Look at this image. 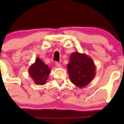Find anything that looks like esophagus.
I'll list each match as a JSON object with an SVG mask.
<instances>
[{
  "mask_svg": "<svg viewBox=\"0 0 124 124\" xmlns=\"http://www.w3.org/2000/svg\"><path fill=\"white\" fill-rule=\"evenodd\" d=\"M56 66L58 68H61V63H60L59 62H56Z\"/></svg>",
  "mask_w": 124,
  "mask_h": 124,
  "instance_id": "esophagus-1",
  "label": "esophagus"
}]
</instances>
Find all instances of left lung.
Wrapping results in <instances>:
<instances>
[{
	"label": "left lung",
	"instance_id": "1",
	"mask_svg": "<svg viewBox=\"0 0 124 124\" xmlns=\"http://www.w3.org/2000/svg\"><path fill=\"white\" fill-rule=\"evenodd\" d=\"M68 66L71 81L80 88L85 87L96 75V66L93 60L85 54L73 53Z\"/></svg>",
	"mask_w": 124,
	"mask_h": 124
}]
</instances>
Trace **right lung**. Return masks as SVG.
<instances>
[{
    "label": "right lung",
    "mask_w": 124,
    "mask_h": 124,
    "mask_svg": "<svg viewBox=\"0 0 124 124\" xmlns=\"http://www.w3.org/2000/svg\"><path fill=\"white\" fill-rule=\"evenodd\" d=\"M28 72L35 84L43 85L46 82L51 70L48 65L43 63L42 60L37 58L35 63L28 69Z\"/></svg>",
    "instance_id": "right-lung-1"
}]
</instances>
